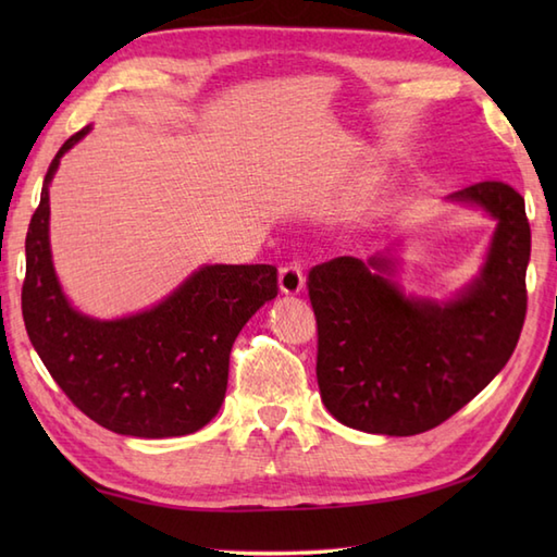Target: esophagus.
I'll use <instances>...</instances> for the list:
<instances>
[{"mask_svg": "<svg viewBox=\"0 0 557 557\" xmlns=\"http://www.w3.org/2000/svg\"><path fill=\"white\" fill-rule=\"evenodd\" d=\"M280 289L285 294H299L304 289V270L299 263L280 268Z\"/></svg>", "mask_w": 557, "mask_h": 557, "instance_id": "esophagus-1", "label": "esophagus"}]
</instances>
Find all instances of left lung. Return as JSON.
Returning <instances> with one entry per match:
<instances>
[{
	"label": "left lung",
	"mask_w": 557,
	"mask_h": 557,
	"mask_svg": "<svg viewBox=\"0 0 557 557\" xmlns=\"http://www.w3.org/2000/svg\"><path fill=\"white\" fill-rule=\"evenodd\" d=\"M498 220L481 277L449 304L409 299L359 258L309 270L323 405L349 429L417 435L474 399L512 357L527 315L531 230L524 198L505 182L449 196ZM385 270V260H371Z\"/></svg>",
	"instance_id": "8db88e82"
}]
</instances>
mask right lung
Here are the masks:
<instances>
[{"mask_svg":"<svg viewBox=\"0 0 557 557\" xmlns=\"http://www.w3.org/2000/svg\"><path fill=\"white\" fill-rule=\"evenodd\" d=\"M26 236L21 311L54 383L102 429L134 437L188 435L215 417L227 393L230 351L260 306L277 297L275 265H206L156 309L122 321H92L64 299L50 256L47 184Z\"/></svg>","mask_w":557,"mask_h":557,"instance_id":"add662e5","label":"right lung"}]
</instances>
